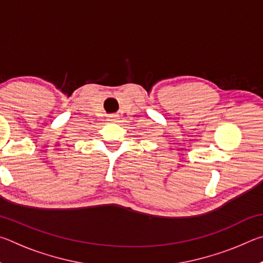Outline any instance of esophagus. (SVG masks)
<instances>
[{
  "instance_id": "1",
  "label": "esophagus",
  "mask_w": 263,
  "mask_h": 263,
  "mask_svg": "<svg viewBox=\"0 0 263 263\" xmlns=\"http://www.w3.org/2000/svg\"><path fill=\"white\" fill-rule=\"evenodd\" d=\"M116 117H117V116H110L109 122H116Z\"/></svg>"
}]
</instances>
